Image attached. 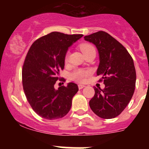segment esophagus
Instances as JSON below:
<instances>
[{"label": "esophagus", "mask_w": 149, "mask_h": 149, "mask_svg": "<svg viewBox=\"0 0 149 149\" xmlns=\"http://www.w3.org/2000/svg\"><path fill=\"white\" fill-rule=\"evenodd\" d=\"M83 88H85V85H78V89H79V90H81V89H83Z\"/></svg>", "instance_id": "1"}]
</instances>
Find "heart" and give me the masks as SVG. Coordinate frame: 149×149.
<instances>
[{
	"label": "heart",
	"instance_id": "1",
	"mask_svg": "<svg viewBox=\"0 0 149 149\" xmlns=\"http://www.w3.org/2000/svg\"><path fill=\"white\" fill-rule=\"evenodd\" d=\"M80 49L82 52L86 56L87 54L91 52L92 51L95 50V47L91 44L88 43V42H84L80 45ZM69 59V55L68 53H66L64 57L65 63H67ZM91 74V71L90 70L85 69H76L70 74V78L71 80L74 81L78 82V83H83L85 80V78Z\"/></svg>",
	"mask_w": 149,
	"mask_h": 149
}]
</instances>
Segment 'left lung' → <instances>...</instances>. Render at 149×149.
<instances>
[{
    "mask_svg": "<svg viewBox=\"0 0 149 149\" xmlns=\"http://www.w3.org/2000/svg\"><path fill=\"white\" fill-rule=\"evenodd\" d=\"M85 40L96 45L100 54L97 76L105 88L95 89L89 102L92 111L99 117L111 119L121 113L133 96L136 84V71L132 57L125 47L107 32L85 36Z\"/></svg>",
    "mask_w": 149,
    "mask_h": 149,
    "instance_id": "obj_1",
    "label": "left lung"
}]
</instances>
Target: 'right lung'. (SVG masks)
Listing matches in <instances>:
<instances>
[{"label": "right lung", "mask_w": 149, "mask_h": 149, "mask_svg": "<svg viewBox=\"0 0 149 149\" xmlns=\"http://www.w3.org/2000/svg\"><path fill=\"white\" fill-rule=\"evenodd\" d=\"M83 36L52 32L35 40L27 52L22 67L23 89L33 110L43 118H61L71 109L78 85L70 83L58 90L54 85L58 80L65 81L59 74L64 69L66 51Z\"/></svg>", "instance_id": "add662e5"}]
</instances>
